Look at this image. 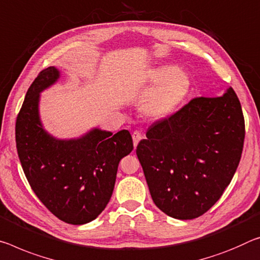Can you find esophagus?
Listing matches in <instances>:
<instances>
[{
	"instance_id": "obj_1",
	"label": "esophagus",
	"mask_w": 260,
	"mask_h": 260,
	"mask_svg": "<svg viewBox=\"0 0 260 260\" xmlns=\"http://www.w3.org/2000/svg\"><path fill=\"white\" fill-rule=\"evenodd\" d=\"M132 139H133V145H134V148H137V146L139 145V142H140V140L142 139V135H141V133H140V132L135 131L134 133L132 134Z\"/></svg>"
}]
</instances>
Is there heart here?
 I'll return each mask as SVG.
<instances>
[{
    "mask_svg": "<svg viewBox=\"0 0 260 260\" xmlns=\"http://www.w3.org/2000/svg\"><path fill=\"white\" fill-rule=\"evenodd\" d=\"M147 92L140 103V112L152 120H162L183 104L191 91V80L176 66H159L148 71L142 80Z\"/></svg>",
    "mask_w": 260,
    "mask_h": 260,
    "instance_id": "obj_1",
    "label": "heart"
}]
</instances>
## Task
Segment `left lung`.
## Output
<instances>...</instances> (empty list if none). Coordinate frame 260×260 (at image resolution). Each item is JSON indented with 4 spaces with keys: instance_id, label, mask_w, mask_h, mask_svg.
<instances>
[{
    "instance_id": "obj_1",
    "label": "left lung",
    "mask_w": 260,
    "mask_h": 260,
    "mask_svg": "<svg viewBox=\"0 0 260 260\" xmlns=\"http://www.w3.org/2000/svg\"><path fill=\"white\" fill-rule=\"evenodd\" d=\"M137 155L150 196L167 215L192 220L220 199L240 163L245 137L233 88L221 97H198L152 123Z\"/></svg>"
}]
</instances>
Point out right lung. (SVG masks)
Masks as SVG:
<instances>
[{
	"label": "right lung",
	"instance_id": "1",
	"mask_svg": "<svg viewBox=\"0 0 260 260\" xmlns=\"http://www.w3.org/2000/svg\"><path fill=\"white\" fill-rule=\"evenodd\" d=\"M59 78L60 71L52 66L28 88L16 121V146L39 200L61 221L78 225L105 209L119 162L133 150V140L127 129L113 134L97 127L74 139L49 134L40 119V93Z\"/></svg>",
	"mask_w": 260,
	"mask_h": 260
}]
</instances>
